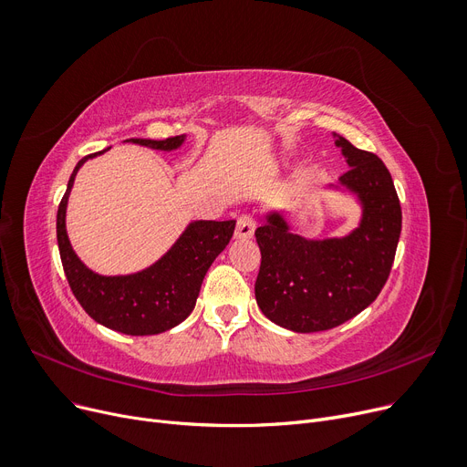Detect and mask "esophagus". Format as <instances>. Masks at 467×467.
<instances>
[{"label":"esophagus","instance_id":"34e87169","mask_svg":"<svg viewBox=\"0 0 467 467\" xmlns=\"http://www.w3.org/2000/svg\"><path fill=\"white\" fill-rule=\"evenodd\" d=\"M254 231H255V219L250 215V213H242L236 221V231H234V236L236 238H252L254 236Z\"/></svg>","mask_w":467,"mask_h":467}]
</instances>
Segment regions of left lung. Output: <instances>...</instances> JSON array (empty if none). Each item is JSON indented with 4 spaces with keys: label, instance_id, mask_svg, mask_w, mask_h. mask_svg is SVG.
<instances>
[{
    "label": "left lung",
    "instance_id": "8db88e82",
    "mask_svg": "<svg viewBox=\"0 0 467 467\" xmlns=\"http://www.w3.org/2000/svg\"><path fill=\"white\" fill-rule=\"evenodd\" d=\"M336 145L351 166L339 183L364 206L360 227L322 242L294 234L280 215L255 229L257 306L278 327L303 334L336 328L367 309L389 278L400 236L402 212L389 170L346 137Z\"/></svg>",
    "mask_w": 467,
    "mask_h": 467
}]
</instances>
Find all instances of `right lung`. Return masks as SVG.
<instances>
[{
  "label": "right lung",
  "mask_w": 467,
  "mask_h": 467,
  "mask_svg": "<svg viewBox=\"0 0 467 467\" xmlns=\"http://www.w3.org/2000/svg\"><path fill=\"white\" fill-rule=\"evenodd\" d=\"M128 140L158 150H171L183 143V135L161 140ZM91 156L97 154H89L78 161L57 212V242L70 290L84 311L110 330L128 336L166 332L192 313L202 280L213 259L229 244L236 221L191 223L183 236L175 242V246L152 267L128 276H100L78 259L65 229L67 200L74 185V177Z\"/></svg>",
  "instance_id": "obj_1"
}]
</instances>
